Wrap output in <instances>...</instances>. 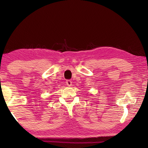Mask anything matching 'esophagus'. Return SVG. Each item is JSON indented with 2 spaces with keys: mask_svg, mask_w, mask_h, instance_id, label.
I'll return each mask as SVG.
<instances>
[{
  "mask_svg": "<svg viewBox=\"0 0 148 148\" xmlns=\"http://www.w3.org/2000/svg\"><path fill=\"white\" fill-rule=\"evenodd\" d=\"M66 84L68 86H72V81L71 80H67L66 81Z\"/></svg>",
  "mask_w": 148,
  "mask_h": 148,
  "instance_id": "esophagus-1",
  "label": "esophagus"
}]
</instances>
